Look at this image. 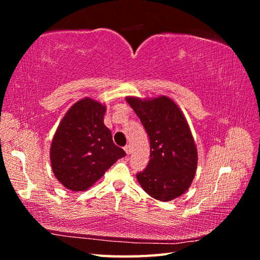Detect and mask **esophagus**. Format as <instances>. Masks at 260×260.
Masks as SVG:
<instances>
[{
  "label": "esophagus",
  "mask_w": 260,
  "mask_h": 260,
  "mask_svg": "<svg viewBox=\"0 0 260 260\" xmlns=\"http://www.w3.org/2000/svg\"><path fill=\"white\" fill-rule=\"evenodd\" d=\"M124 150H125V152H126V154H127V155H129V154H131V152H132V148H131V145H126V146L124 147Z\"/></svg>",
  "instance_id": "esophagus-1"
}]
</instances>
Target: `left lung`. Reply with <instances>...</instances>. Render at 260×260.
<instances>
[{"mask_svg": "<svg viewBox=\"0 0 260 260\" xmlns=\"http://www.w3.org/2000/svg\"><path fill=\"white\" fill-rule=\"evenodd\" d=\"M150 139L146 169L136 174L148 196L171 201L189 189L198 165V150L182 110L167 96L126 97Z\"/></svg>", "mask_w": 260, "mask_h": 260, "instance_id": "obj_1", "label": "left lung"}]
</instances>
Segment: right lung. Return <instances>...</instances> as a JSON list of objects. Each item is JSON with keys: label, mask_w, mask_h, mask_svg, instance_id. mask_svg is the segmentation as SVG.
<instances>
[{"label": "right lung", "mask_w": 260, "mask_h": 260, "mask_svg": "<svg viewBox=\"0 0 260 260\" xmlns=\"http://www.w3.org/2000/svg\"><path fill=\"white\" fill-rule=\"evenodd\" d=\"M106 105L90 97L75 103L60 121L50 147L53 174L68 190L85 191L124 157L104 124Z\"/></svg>", "instance_id": "1"}]
</instances>
